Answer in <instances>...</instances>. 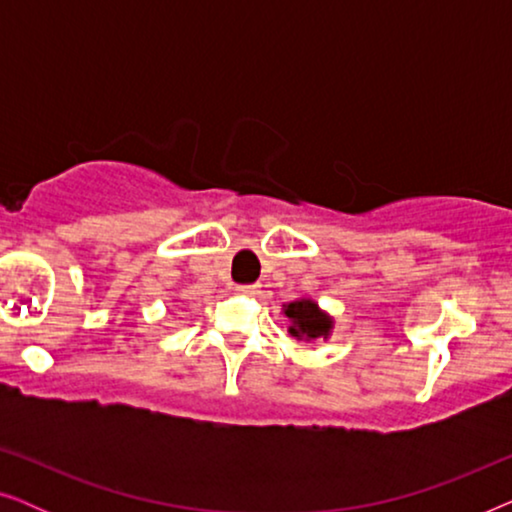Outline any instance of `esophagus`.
Listing matches in <instances>:
<instances>
[{
	"mask_svg": "<svg viewBox=\"0 0 512 512\" xmlns=\"http://www.w3.org/2000/svg\"><path fill=\"white\" fill-rule=\"evenodd\" d=\"M258 291V284H240L237 286V293H244V296H254Z\"/></svg>",
	"mask_w": 512,
	"mask_h": 512,
	"instance_id": "obj_1",
	"label": "esophagus"
}]
</instances>
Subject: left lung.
<instances>
[{
	"instance_id": "obj_1",
	"label": "left lung",
	"mask_w": 512,
	"mask_h": 512,
	"mask_svg": "<svg viewBox=\"0 0 512 512\" xmlns=\"http://www.w3.org/2000/svg\"><path fill=\"white\" fill-rule=\"evenodd\" d=\"M284 314L289 317V333L298 340H319L328 338L333 328V319L319 310V305L310 298H298L284 305Z\"/></svg>"
}]
</instances>
